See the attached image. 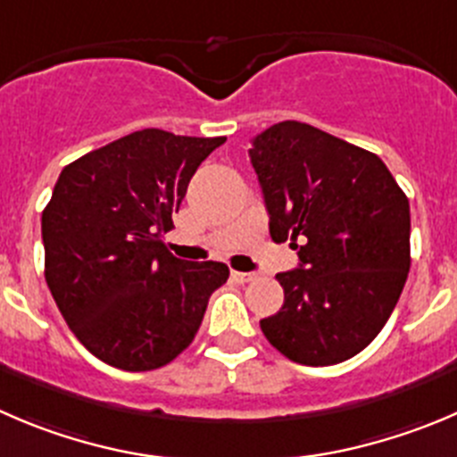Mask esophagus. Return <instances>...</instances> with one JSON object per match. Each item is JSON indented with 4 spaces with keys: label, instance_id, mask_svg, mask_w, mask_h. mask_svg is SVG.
Here are the masks:
<instances>
[{
    "label": "esophagus",
    "instance_id": "esophagus-1",
    "mask_svg": "<svg viewBox=\"0 0 457 457\" xmlns=\"http://www.w3.org/2000/svg\"><path fill=\"white\" fill-rule=\"evenodd\" d=\"M232 278L237 283H250V281H254L256 274H252V272H237V270H232Z\"/></svg>",
    "mask_w": 457,
    "mask_h": 457
}]
</instances>
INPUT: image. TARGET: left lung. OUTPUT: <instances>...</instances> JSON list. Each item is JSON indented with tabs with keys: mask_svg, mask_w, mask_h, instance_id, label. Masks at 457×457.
Masks as SVG:
<instances>
[{
	"mask_svg": "<svg viewBox=\"0 0 457 457\" xmlns=\"http://www.w3.org/2000/svg\"><path fill=\"white\" fill-rule=\"evenodd\" d=\"M270 237L299 265L278 272L283 305L261 319L287 360L332 366L379 335L411 268L409 198L382 158L312 125L286 120L252 140Z\"/></svg>",
	"mask_w": 457,
	"mask_h": 457,
	"instance_id": "8db88e82",
	"label": "left lung"
}]
</instances>
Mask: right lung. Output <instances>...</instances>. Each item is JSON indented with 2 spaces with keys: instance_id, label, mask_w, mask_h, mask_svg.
<instances>
[{
  "instance_id": "right-lung-1",
  "label": "right lung",
  "mask_w": 457,
  "mask_h": 457,
  "mask_svg": "<svg viewBox=\"0 0 457 457\" xmlns=\"http://www.w3.org/2000/svg\"><path fill=\"white\" fill-rule=\"evenodd\" d=\"M225 143L143 129L66 165L42 212L44 277L73 335L120 370L170 364L229 270L183 261L165 232L198 165Z\"/></svg>"
}]
</instances>
